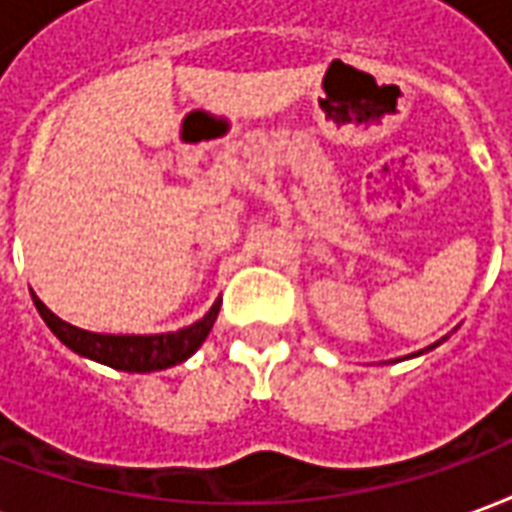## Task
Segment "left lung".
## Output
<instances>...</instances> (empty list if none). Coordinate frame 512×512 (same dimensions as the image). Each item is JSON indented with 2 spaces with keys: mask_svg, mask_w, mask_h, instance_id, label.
Masks as SVG:
<instances>
[{
  "mask_svg": "<svg viewBox=\"0 0 512 512\" xmlns=\"http://www.w3.org/2000/svg\"><path fill=\"white\" fill-rule=\"evenodd\" d=\"M411 356H414V354H411Z\"/></svg>",
  "mask_w": 512,
  "mask_h": 512,
  "instance_id": "left-lung-1",
  "label": "left lung"
}]
</instances>
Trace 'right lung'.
<instances>
[{
  "label": "right lung",
  "instance_id": "obj_1",
  "mask_svg": "<svg viewBox=\"0 0 512 512\" xmlns=\"http://www.w3.org/2000/svg\"><path fill=\"white\" fill-rule=\"evenodd\" d=\"M35 299V307H38L40 318L49 323V329L62 343L73 348L76 354L87 356V359H95L101 365L115 367V370H126V373H153V370H167L172 365H180L183 359H189L197 348L202 345V340L208 337V332L213 329V321L219 315V301L213 304L208 315L197 321L194 326H186L180 332L169 334H95L84 332L79 326H71L62 318H57L54 312L43 304V301L32 293Z\"/></svg>",
  "mask_w": 512,
  "mask_h": 512
}]
</instances>
